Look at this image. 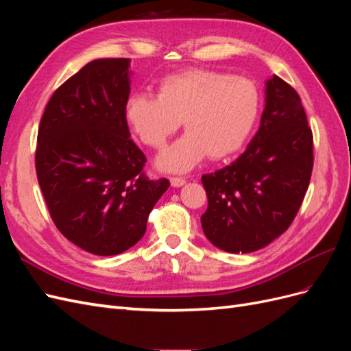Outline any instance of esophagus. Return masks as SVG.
<instances>
[{"label": "esophagus", "instance_id": "34e87169", "mask_svg": "<svg viewBox=\"0 0 351 351\" xmlns=\"http://www.w3.org/2000/svg\"><path fill=\"white\" fill-rule=\"evenodd\" d=\"M169 182H171V186H174V187H182L183 184H186V178H183V177H171V178H169Z\"/></svg>", "mask_w": 351, "mask_h": 351}]
</instances>
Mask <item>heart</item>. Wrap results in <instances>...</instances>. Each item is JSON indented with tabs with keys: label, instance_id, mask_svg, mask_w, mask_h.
Returning a JSON list of instances; mask_svg holds the SVG:
<instances>
[{
	"label": "heart",
	"instance_id": "b5f03b06",
	"mask_svg": "<svg viewBox=\"0 0 351 351\" xmlns=\"http://www.w3.org/2000/svg\"><path fill=\"white\" fill-rule=\"evenodd\" d=\"M261 95L253 80L205 69L167 76L158 97L137 92L125 102L124 115L139 139L161 149L180 124L184 136L158 158L165 171L184 173L208 155L224 159L239 152L258 120Z\"/></svg>",
	"mask_w": 351,
	"mask_h": 351
}]
</instances>
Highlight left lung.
Listing matches in <instances>:
<instances>
[{"label": "left lung", "instance_id": "obj_1", "mask_svg": "<svg viewBox=\"0 0 351 351\" xmlns=\"http://www.w3.org/2000/svg\"><path fill=\"white\" fill-rule=\"evenodd\" d=\"M313 136L302 99L272 76L265 89L261 127L234 162L202 176L208 209L200 217L221 250H259L291 226L309 187Z\"/></svg>", "mask_w": 351, "mask_h": 351}]
</instances>
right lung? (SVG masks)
I'll list each match as a JSON object with an SVG mask.
<instances>
[{
  "label": "right lung",
  "instance_id": "add662e5",
  "mask_svg": "<svg viewBox=\"0 0 351 351\" xmlns=\"http://www.w3.org/2000/svg\"><path fill=\"white\" fill-rule=\"evenodd\" d=\"M129 66V58L88 62L52 93L38 130L36 176L49 215L98 256L134 246L169 186L145 176L146 156L130 139Z\"/></svg>",
  "mask_w": 351,
  "mask_h": 351
}]
</instances>
